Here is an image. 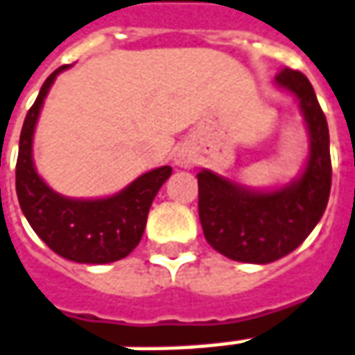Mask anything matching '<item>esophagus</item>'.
Wrapping results in <instances>:
<instances>
[{"label":"esophagus","instance_id":"1","mask_svg":"<svg viewBox=\"0 0 355 355\" xmlns=\"http://www.w3.org/2000/svg\"><path fill=\"white\" fill-rule=\"evenodd\" d=\"M196 163V155L188 148H180L177 153H175V165H178V167H184V169H188V167H194Z\"/></svg>","mask_w":355,"mask_h":355}]
</instances>
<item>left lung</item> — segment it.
I'll use <instances>...</instances> for the list:
<instances>
[{"label":"left lung","mask_w":355,"mask_h":355,"mask_svg":"<svg viewBox=\"0 0 355 355\" xmlns=\"http://www.w3.org/2000/svg\"><path fill=\"white\" fill-rule=\"evenodd\" d=\"M275 83L296 96L306 119L309 157L302 177L277 190L257 192L207 169L198 173V211L205 240L242 263H271L294 252L323 217L331 194L329 126L313 86L292 69H282Z\"/></svg>","instance_id":"1"}]
</instances>
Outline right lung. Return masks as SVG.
<instances>
[{
    "mask_svg": "<svg viewBox=\"0 0 355 355\" xmlns=\"http://www.w3.org/2000/svg\"><path fill=\"white\" fill-rule=\"evenodd\" d=\"M65 69L69 65L49 74L26 113L17 157V198L34 232L55 254L76 263H111L126 257L138 246L153 198L173 169L165 165L148 171L119 194L100 200H73L53 192L36 173L32 138L49 88Z\"/></svg>",
    "mask_w": 355,
    "mask_h": 355,
    "instance_id": "1",
    "label": "right lung"
}]
</instances>
